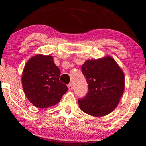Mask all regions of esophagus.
<instances>
[{
  "mask_svg": "<svg viewBox=\"0 0 146 146\" xmlns=\"http://www.w3.org/2000/svg\"><path fill=\"white\" fill-rule=\"evenodd\" d=\"M68 89H69V90H72V89H73V84H68Z\"/></svg>",
  "mask_w": 146,
  "mask_h": 146,
  "instance_id": "1",
  "label": "esophagus"
}]
</instances>
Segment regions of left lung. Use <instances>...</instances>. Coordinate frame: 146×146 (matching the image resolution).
<instances>
[{
  "label": "left lung",
  "instance_id": "left-lung-1",
  "mask_svg": "<svg viewBox=\"0 0 146 146\" xmlns=\"http://www.w3.org/2000/svg\"><path fill=\"white\" fill-rule=\"evenodd\" d=\"M88 84V93L78 100L80 109L94 117H102L113 111L123 93L124 74L116 62L107 56L90 60L82 66Z\"/></svg>",
  "mask_w": 146,
  "mask_h": 146
}]
</instances>
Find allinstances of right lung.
<instances>
[{
    "mask_svg": "<svg viewBox=\"0 0 146 146\" xmlns=\"http://www.w3.org/2000/svg\"><path fill=\"white\" fill-rule=\"evenodd\" d=\"M60 70L53 57L37 55L25 64L22 76L23 90L28 100L38 108L56 104L68 90L59 80Z\"/></svg>",
    "mask_w": 146,
    "mask_h": 146,
    "instance_id": "add662e5",
    "label": "right lung"
}]
</instances>
